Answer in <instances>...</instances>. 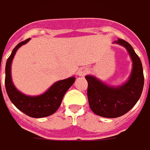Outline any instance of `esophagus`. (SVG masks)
<instances>
[{
    "label": "esophagus",
    "mask_w": 150,
    "mask_h": 150,
    "mask_svg": "<svg viewBox=\"0 0 150 150\" xmlns=\"http://www.w3.org/2000/svg\"><path fill=\"white\" fill-rule=\"evenodd\" d=\"M87 72V70L85 69V68H80L79 71H78V75H80V76H82V75H84Z\"/></svg>",
    "instance_id": "1"
}]
</instances>
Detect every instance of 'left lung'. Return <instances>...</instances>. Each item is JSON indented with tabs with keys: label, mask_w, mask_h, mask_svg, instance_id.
<instances>
[{
	"label": "left lung",
	"mask_w": 150,
	"mask_h": 150,
	"mask_svg": "<svg viewBox=\"0 0 150 150\" xmlns=\"http://www.w3.org/2000/svg\"><path fill=\"white\" fill-rule=\"evenodd\" d=\"M114 43L124 46L131 58L133 64L129 79L122 85L111 86L94 75H85L91 110L105 118H117L130 110L140 98L144 80L141 60L133 47L122 39H118Z\"/></svg>",
	"instance_id": "left-lung-1"
}]
</instances>
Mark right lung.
<instances>
[{
  "mask_svg": "<svg viewBox=\"0 0 150 150\" xmlns=\"http://www.w3.org/2000/svg\"><path fill=\"white\" fill-rule=\"evenodd\" d=\"M30 40L29 38L19 43L8 58L6 65L5 85L10 100L18 110L32 118H43L51 115L59 109L63 97L66 91L74 84L75 78V76H72L65 80H58L45 92L39 96H27L18 91L11 78V64L17 50L26 44Z\"/></svg>",
  "mask_w": 150,
  "mask_h": 150,
  "instance_id": "1",
  "label": "right lung"
}]
</instances>
